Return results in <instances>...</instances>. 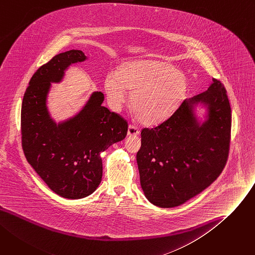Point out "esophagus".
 Wrapping results in <instances>:
<instances>
[{
    "instance_id": "obj_1",
    "label": "esophagus",
    "mask_w": 255,
    "mask_h": 255,
    "mask_svg": "<svg viewBox=\"0 0 255 255\" xmlns=\"http://www.w3.org/2000/svg\"><path fill=\"white\" fill-rule=\"evenodd\" d=\"M138 134H139V129L136 126L129 125V127H128V135H129V136H137Z\"/></svg>"
}]
</instances>
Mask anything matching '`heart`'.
Returning a JSON list of instances; mask_svg holds the SVG:
<instances>
[{
	"label": "heart",
	"instance_id": "obj_1",
	"mask_svg": "<svg viewBox=\"0 0 255 255\" xmlns=\"http://www.w3.org/2000/svg\"><path fill=\"white\" fill-rule=\"evenodd\" d=\"M105 91L111 109L120 111L127 103L137 120L147 126L161 124L179 109L188 92L185 76L169 62L135 59L121 64L118 74L110 73Z\"/></svg>",
	"mask_w": 255,
	"mask_h": 255
}]
</instances>
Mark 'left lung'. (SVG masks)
Wrapping results in <instances>:
<instances>
[{
	"mask_svg": "<svg viewBox=\"0 0 255 255\" xmlns=\"http://www.w3.org/2000/svg\"><path fill=\"white\" fill-rule=\"evenodd\" d=\"M198 106L206 109L203 118L196 115ZM231 125L227 90L212 79L206 91L184 100L171 118L144 128L136 161L151 204L176 207L208 188L226 166Z\"/></svg>",
	"mask_w": 255,
	"mask_h": 255,
	"instance_id": "obj_1",
	"label": "left lung"
}]
</instances>
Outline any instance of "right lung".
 Masks as SVG:
<instances>
[{"mask_svg":"<svg viewBox=\"0 0 255 255\" xmlns=\"http://www.w3.org/2000/svg\"><path fill=\"white\" fill-rule=\"evenodd\" d=\"M88 57L81 50L55 55L33 74L21 107L24 156L49 186L62 198L76 200L91 195L103 177L100 154L123 140L128 124L103 107V92H92L73 117L56 122L48 108L52 83H61L69 67Z\"/></svg>","mask_w":255,"mask_h":255,"instance_id":"right-lung-1","label":"right lung"}]
</instances>
